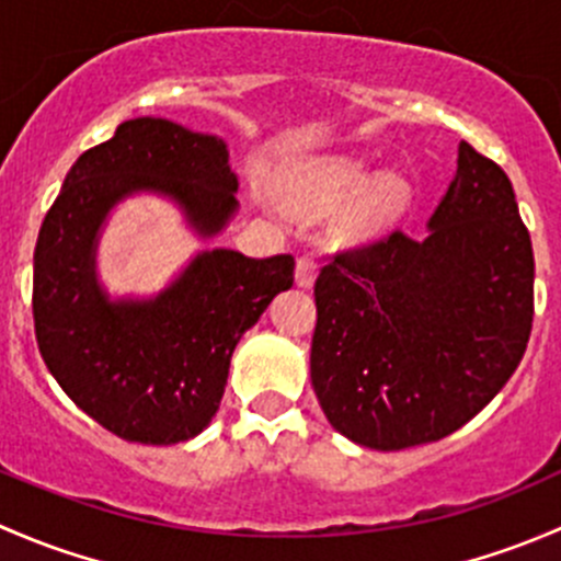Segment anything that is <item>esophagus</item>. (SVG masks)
<instances>
[{"label": "esophagus", "instance_id": "1", "mask_svg": "<svg viewBox=\"0 0 561 561\" xmlns=\"http://www.w3.org/2000/svg\"><path fill=\"white\" fill-rule=\"evenodd\" d=\"M317 268H320V265L314 263L312 257H298V263H296V285L298 287H312L314 285V279H317Z\"/></svg>", "mask_w": 561, "mask_h": 561}]
</instances>
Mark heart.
Here are the masks:
<instances>
[{
	"label": "heart",
	"mask_w": 561,
	"mask_h": 561,
	"mask_svg": "<svg viewBox=\"0 0 561 561\" xmlns=\"http://www.w3.org/2000/svg\"><path fill=\"white\" fill-rule=\"evenodd\" d=\"M412 186L401 173H371L360 160H314L293 181L290 203L296 211L325 217L350 206L344 230L353 239H369L390 228L410 208Z\"/></svg>",
	"instance_id": "b5f03b06"
}]
</instances>
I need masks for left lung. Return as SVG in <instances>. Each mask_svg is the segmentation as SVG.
Segmentation results:
<instances>
[{
  "instance_id": "1",
  "label": "left lung",
  "mask_w": 561,
  "mask_h": 561,
  "mask_svg": "<svg viewBox=\"0 0 561 561\" xmlns=\"http://www.w3.org/2000/svg\"><path fill=\"white\" fill-rule=\"evenodd\" d=\"M426 228L336 254L314 282L317 401L364 448L454 434L505 388L529 342L535 257L505 171L458 146Z\"/></svg>"
}]
</instances>
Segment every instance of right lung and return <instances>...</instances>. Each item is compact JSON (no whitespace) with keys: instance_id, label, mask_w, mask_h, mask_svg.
I'll return each mask as SVG.
<instances>
[{"instance_id":"add662e5","label":"right lung","mask_w":561,"mask_h":561,"mask_svg":"<svg viewBox=\"0 0 561 561\" xmlns=\"http://www.w3.org/2000/svg\"><path fill=\"white\" fill-rule=\"evenodd\" d=\"M236 192L222 138L140 116L78 157L45 214L32 290L39 355L61 390L127 443H186L211 423L236 344L290 290L296 260L203 249L157 296L111 298L98 276L107 217L127 197L157 195L214 239L239 211Z\"/></svg>"}]
</instances>
